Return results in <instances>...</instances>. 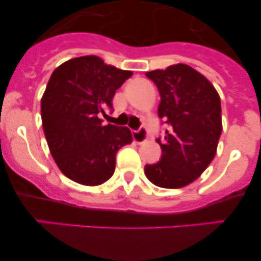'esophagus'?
Instances as JSON below:
<instances>
[{"label":"esophagus","instance_id":"1","mask_svg":"<svg viewBox=\"0 0 261 261\" xmlns=\"http://www.w3.org/2000/svg\"><path fill=\"white\" fill-rule=\"evenodd\" d=\"M133 136V141L137 143H142L147 140V129L146 126H140L137 130H133L132 132Z\"/></svg>","mask_w":261,"mask_h":261}]
</instances>
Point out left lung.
<instances>
[{"label": "left lung", "instance_id": "8db88e82", "mask_svg": "<svg viewBox=\"0 0 261 261\" xmlns=\"http://www.w3.org/2000/svg\"><path fill=\"white\" fill-rule=\"evenodd\" d=\"M160 93L158 115L168 124L158 138L161 159L145 166L151 183L180 188L197 179L217 152L222 110L217 89L202 74L185 64L146 73Z\"/></svg>", "mask_w": 261, "mask_h": 261}]
</instances>
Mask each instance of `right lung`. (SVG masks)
Instances as JSON below:
<instances>
[{"instance_id": "add662e5", "label": "right lung", "mask_w": 261, "mask_h": 261, "mask_svg": "<svg viewBox=\"0 0 261 261\" xmlns=\"http://www.w3.org/2000/svg\"><path fill=\"white\" fill-rule=\"evenodd\" d=\"M132 74L93 55L71 59L52 73L41 101L42 125L52 158L69 179L98 186L114 174L116 153L132 142V133L100 118L113 110L116 89Z\"/></svg>"}]
</instances>
